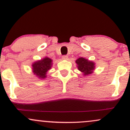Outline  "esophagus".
Here are the masks:
<instances>
[{"instance_id": "1", "label": "esophagus", "mask_w": 130, "mask_h": 130, "mask_svg": "<svg viewBox=\"0 0 130 130\" xmlns=\"http://www.w3.org/2000/svg\"><path fill=\"white\" fill-rule=\"evenodd\" d=\"M62 59H63V60H67V59H68V56H66V55H65V56H63L62 57Z\"/></svg>"}]
</instances>
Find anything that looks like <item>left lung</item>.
Wrapping results in <instances>:
<instances>
[{
  "label": "left lung",
  "instance_id": "left-lung-1",
  "mask_svg": "<svg viewBox=\"0 0 130 130\" xmlns=\"http://www.w3.org/2000/svg\"><path fill=\"white\" fill-rule=\"evenodd\" d=\"M77 67L84 76L90 75L93 73L95 68V63L93 61L89 60L84 57H79L76 60Z\"/></svg>",
  "mask_w": 130,
  "mask_h": 130
}]
</instances>
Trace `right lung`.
<instances>
[{"label":"right lung","instance_id":"obj_1","mask_svg":"<svg viewBox=\"0 0 130 130\" xmlns=\"http://www.w3.org/2000/svg\"><path fill=\"white\" fill-rule=\"evenodd\" d=\"M53 66V60L50 58L45 57L41 60L34 62L32 65L33 73L38 78L43 79L47 77V71Z\"/></svg>","mask_w":130,"mask_h":130}]
</instances>
